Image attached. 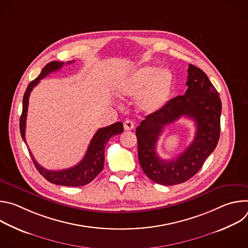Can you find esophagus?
Here are the masks:
<instances>
[{
    "mask_svg": "<svg viewBox=\"0 0 248 248\" xmlns=\"http://www.w3.org/2000/svg\"><path fill=\"white\" fill-rule=\"evenodd\" d=\"M124 127L125 130H131L132 128H134V123H132L131 121L127 120L124 124Z\"/></svg>",
    "mask_w": 248,
    "mask_h": 248,
    "instance_id": "esophagus-1",
    "label": "esophagus"
}]
</instances>
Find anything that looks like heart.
<instances>
[{"mask_svg":"<svg viewBox=\"0 0 248 248\" xmlns=\"http://www.w3.org/2000/svg\"><path fill=\"white\" fill-rule=\"evenodd\" d=\"M173 82L170 69L147 64L134 69L122 79L117 90L123 97L138 95V108L145 113H155L170 99Z\"/></svg>","mask_w":248,"mask_h":248,"instance_id":"heart-1","label":"heart"}]
</instances>
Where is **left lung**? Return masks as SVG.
Masks as SVG:
<instances>
[{"instance_id": "obj_1", "label": "left lung", "mask_w": 248, "mask_h": 248, "mask_svg": "<svg viewBox=\"0 0 248 248\" xmlns=\"http://www.w3.org/2000/svg\"><path fill=\"white\" fill-rule=\"evenodd\" d=\"M185 95L170 99L164 108L146 116L136 128L138 160L142 170L154 183L174 186L188 181L203 166L218 144L222 102L206 74L193 64L187 69ZM182 116L196 123L197 132L190 146L172 160H163L155 146L165 125Z\"/></svg>"}]
</instances>
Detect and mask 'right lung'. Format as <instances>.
Masks as SVG:
<instances>
[{"instance_id": "1", "label": "right lung", "mask_w": 248, "mask_h": 248, "mask_svg": "<svg viewBox=\"0 0 248 248\" xmlns=\"http://www.w3.org/2000/svg\"><path fill=\"white\" fill-rule=\"evenodd\" d=\"M74 62L75 61L66 62L69 63ZM63 63L64 62H51L47 63L45 67L42 69L39 77L35 78L34 80H32L28 84L25 90V93L23 95V102H22V114L19 120L20 133L25 144H26V141H25L26 116H27L28 101H29L30 93L34 88V86H36L42 78L47 77L49 74L62 68ZM123 131H124V125L121 122L115 123L109 126L99 128L97 132L94 134L93 138L91 139L86 154L83 157V159L75 167L61 170H51L43 168L36 162V160L34 159L29 149L28 151L38 171L51 184H55L58 186H81L91 183L96 178L97 174L103 170L106 144L108 143V141L112 136L121 134Z\"/></svg>"}]
</instances>
